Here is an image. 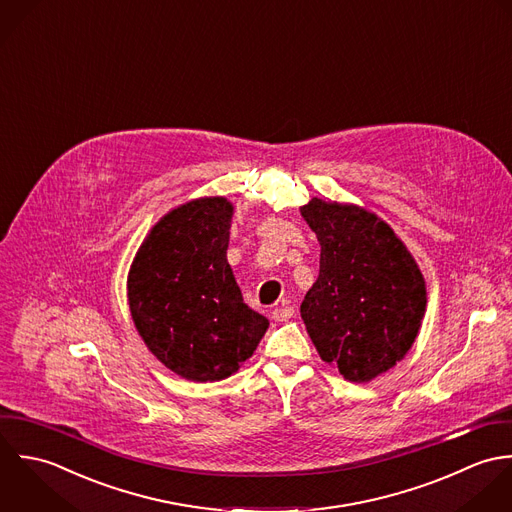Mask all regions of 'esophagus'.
Returning <instances> with one entry per match:
<instances>
[{
    "label": "esophagus",
    "instance_id": "esophagus-1",
    "mask_svg": "<svg viewBox=\"0 0 512 512\" xmlns=\"http://www.w3.org/2000/svg\"><path fill=\"white\" fill-rule=\"evenodd\" d=\"M295 314V308L289 307V305H281V307L273 308V312H271V316H273V320H277V322H285V320H289L291 316Z\"/></svg>",
    "mask_w": 512,
    "mask_h": 512
}]
</instances>
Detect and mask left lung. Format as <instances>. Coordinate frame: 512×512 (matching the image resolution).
I'll list each match as a JSON object with an SVG mask.
<instances>
[{"mask_svg":"<svg viewBox=\"0 0 512 512\" xmlns=\"http://www.w3.org/2000/svg\"><path fill=\"white\" fill-rule=\"evenodd\" d=\"M320 241V273L301 316L320 358L370 382L408 354L425 314V281L392 227L356 205L301 207Z\"/></svg>","mask_w":512,"mask_h":512,"instance_id":"obj_1","label":"left lung"}]
</instances>
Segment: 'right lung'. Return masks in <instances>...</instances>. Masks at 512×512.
<instances>
[{"label":"right lung","mask_w":512,"mask_h":512,"mask_svg":"<svg viewBox=\"0 0 512 512\" xmlns=\"http://www.w3.org/2000/svg\"><path fill=\"white\" fill-rule=\"evenodd\" d=\"M233 205L202 198L164 215L128 273L132 320L150 352L192 382H215L251 358L269 320L243 303L227 263Z\"/></svg>","instance_id":"obj_1"}]
</instances>
